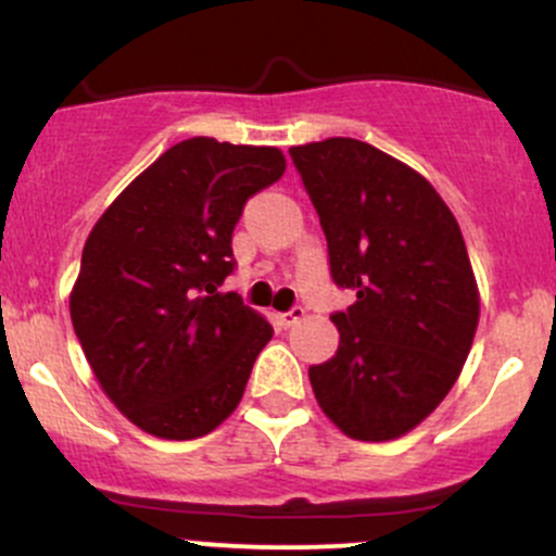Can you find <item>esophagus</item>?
Returning <instances> with one entry per match:
<instances>
[{
    "mask_svg": "<svg viewBox=\"0 0 556 556\" xmlns=\"http://www.w3.org/2000/svg\"><path fill=\"white\" fill-rule=\"evenodd\" d=\"M302 318H304V307H300V304H296V307H291L289 313H278L276 315V324L280 328H291L294 324H300Z\"/></svg>",
    "mask_w": 556,
    "mask_h": 556,
    "instance_id": "34e87169",
    "label": "esophagus"
}]
</instances>
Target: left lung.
I'll return each mask as SVG.
<instances>
[{"instance_id":"1","label":"left lung","mask_w":556,"mask_h":556,"mask_svg":"<svg viewBox=\"0 0 556 556\" xmlns=\"http://www.w3.org/2000/svg\"><path fill=\"white\" fill-rule=\"evenodd\" d=\"M320 217L328 267L355 304L331 320L339 350L309 366L318 405L368 443L410 432L456 384L480 318L456 217L403 161L352 137L289 148Z\"/></svg>"}]
</instances>
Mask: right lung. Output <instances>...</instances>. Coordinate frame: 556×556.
<instances>
[{"label": "right lung", "mask_w": 556, "mask_h": 556, "mask_svg": "<svg viewBox=\"0 0 556 556\" xmlns=\"http://www.w3.org/2000/svg\"><path fill=\"white\" fill-rule=\"evenodd\" d=\"M283 172L278 148L190 137L89 232L71 320L103 392L142 432L204 438L241 403L273 326L219 286L243 206Z\"/></svg>", "instance_id": "obj_1"}]
</instances>
